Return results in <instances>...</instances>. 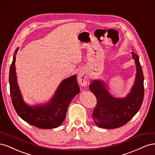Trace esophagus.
I'll return each mask as SVG.
<instances>
[{"instance_id":"34e87169","label":"esophagus","mask_w":155,"mask_h":155,"mask_svg":"<svg viewBox=\"0 0 155 155\" xmlns=\"http://www.w3.org/2000/svg\"><path fill=\"white\" fill-rule=\"evenodd\" d=\"M78 80L81 86H86L87 84V75L85 70H81L78 74Z\"/></svg>"}]
</instances>
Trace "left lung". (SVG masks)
<instances>
[{"label": "left lung", "instance_id": "8db88e82", "mask_svg": "<svg viewBox=\"0 0 155 155\" xmlns=\"http://www.w3.org/2000/svg\"><path fill=\"white\" fill-rule=\"evenodd\" d=\"M132 56L137 73L134 85L127 96L125 98L112 96L101 81H92L89 85L97 100L92 119L99 127L111 129L120 127L132 119L141 107L144 96L143 74L138 56L134 52Z\"/></svg>", "mask_w": 155, "mask_h": 155}]
</instances>
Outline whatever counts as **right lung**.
Instances as JSON below:
<instances>
[{"label":"right lung","mask_w":155,"mask_h":155,"mask_svg":"<svg viewBox=\"0 0 155 155\" xmlns=\"http://www.w3.org/2000/svg\"><path fill=\"white\" fill-rule=\"evenodd\" d=\"M18 48H17L15 54ZM15 55H14L9 75L11 99L14 109L21 118L28 124L40 129L58 127L66 117L68 107L80 88L76 75L64 79L61 83L52 99L45 105L30 107L23 101L18 88L15 74Z\"/></svg>","instance_id":"right-lung-1"}]
</instances>
